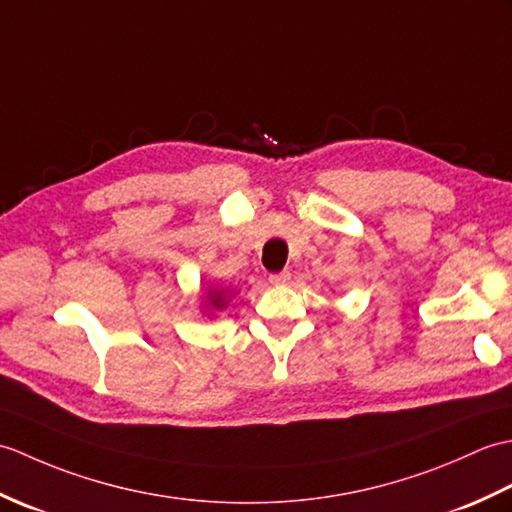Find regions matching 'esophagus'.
Returning a JSON list of instances; mask_svg holds the SVG:
<instances>
[{
	"label": "esophagus",
	"instance_id": "esophagus-1",
	"mask_svg": "<svg viewBox=\"0 0 512 512\" xmlns=\"http://www.w3.org/2000/svg\"><path fill=\"white\" fill-rule=\"evenodd\" d=\"M268 281L273 286H284V284H288L290 281V273H277V275H270L268 277Z\"/></svg>",
	"mask_w": 512,
	"mask_h": 512
}]
</instances>
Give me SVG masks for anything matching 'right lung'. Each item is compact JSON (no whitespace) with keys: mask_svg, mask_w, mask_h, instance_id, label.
I'll list each match as a JSON object with an SVG mask.
<instances>
[{"mask_svg":"<svg viewBox=\"0 0 512 512\" xmlns=\"http://www.w3.org/2000/svg\"><path fill=\"white\" fill-rule=\"evenodd\" d=\"M233 299V292L231 288L220 286V284H211L200 290V312L202 317L206 319H213L217 317V312H222L228 301Z\"/></svg>","mask_w":512,"mask_h":512,"instance_id":"1","label":"right lung"}]
</instances>
